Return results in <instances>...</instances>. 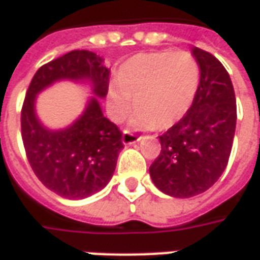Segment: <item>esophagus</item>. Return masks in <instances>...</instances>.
I'll return each mask as SVG.
<instances>
[{"instance_id": "1", "label": "esophagus", "mask_w": 260, "mask_h": 260, "mask_svg": "<svg viewBox=\"0 0 260 260\" xmlns=\"http://www.w3.org/2000/svg\"><path fill=\"white\" fill-rule=\"evenodd\" d=\"M139 139H141V136L135 135V134H132L129 131H124V134H122V142H124L125 145H134Z\"/></svg>"}]
</instances>
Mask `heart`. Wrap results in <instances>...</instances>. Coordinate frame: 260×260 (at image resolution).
Returning a JSON list of instances; mask_svg holds the SVG:
<instances>
[{
  "label": "heart",
  "mask_w": 260,
  "mask_h": 260,
  "mask_svg": "<svg viewBox=\"0 0 260 260\" xmlns=\"http://www.w3.org/2000/svg\"><path fill=\"white\" fill-rule=\"evenodd\" d=\"M201 82V68L188 51L139 54L118 71L110 96L117 121L129 114L132 97L138 108L134 125L142 129L167 128L191 108Z\"/></svg>",
  "instance_id": "heart-1"
}]
</instances>
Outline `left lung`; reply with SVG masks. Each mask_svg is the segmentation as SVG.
I'll return each instance as SVG.
<instances>
[{"label":"left lung","mask_w":260,"mask_h":260,"mask_svg":"<svg viewBox=\"0 0 260 260\" xmlns=\"http://www.w3.org/2000/svg\"><path fill=\"white\" fill-rule=\"evenodd\" d=\"M201 82L191 108L160 135L161 150L149 173L154 185L174 198L207 191L229 163L237 122L229 72L213 54L193 47Z\"/></svg>","instance_id":"8db88e82"}]
</instances>
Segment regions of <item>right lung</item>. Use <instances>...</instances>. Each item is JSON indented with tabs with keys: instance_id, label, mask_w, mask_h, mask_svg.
Returning a JSON list of instances; mask_svg holds the SVG:
<instances>
[{
	"instance_id": "obj_1",
	"label": "right lung",
	"mask_w": 260,
	"mask_h": 260,
	"mask_svg": "<svg viewBox=\"0 0 260 260\" xmlns=\"http://www.w3.org/2000/svg\"><path fill=\"white\" fill-rule=\"evenodd\" d=\"M59 79H89L93 93L108 91L110 69L87 50H74L37 69L20 111L22 141L33 173L44 186L67 199H83L107 185L117 166L122 134L91 99L85 113L62 131H48L35 114L36 94Z\"/></svg>"
}]
</instances>
